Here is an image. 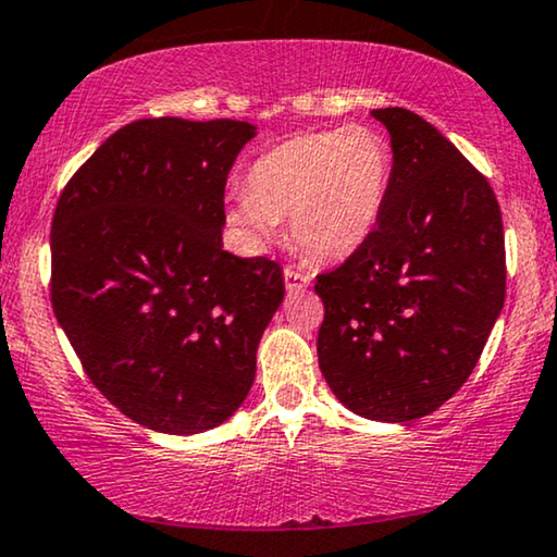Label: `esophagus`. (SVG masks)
I'll use <instances>...</instances> for the list:
<instances>
[{
    "instance_id": "34e87169",
    "label": "esophagus",
    "mask_w": 557,
    "mask_h": 557,
    "mask_svg": "<svg viewBox=\"0 0 557 557\" xmlns=\"http://www.w3.org/2000/svg\"><path fill=\"white\" fill-rule=\"evenodd\" d=\"M310 285V275L308 272L297 270V268H285V287L289 293H297V289H305Z\"/></svg>"
}]
</instances>
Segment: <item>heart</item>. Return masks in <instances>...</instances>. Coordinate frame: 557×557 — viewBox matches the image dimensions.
I'll return each mask as SVG.
<instances>
[{
  "mask_svg": "<svg viewBox=\"0 0 557 557\" xmlns=\"http://www.w3.org/2000/svg\"><path fill=\"white\" fill-rule=\"evenodd\" d=\"M391 189V148L379 131L305 133L260 156L230 219L255 242L272 239L289 216L295 245L320 262H341L371 239Z\"/></svg>",
  "mask_w": 557,
  "mask_h": 557,
  "instance_id": "b5f03b06",
  "label": "heart"
}]
</instances>
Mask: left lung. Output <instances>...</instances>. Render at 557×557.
Segmentation results:
<instances>
[{"instance_id":"1","label":"left lung","mask_w":557,"mask_h":557,"mask_svg":"<svg viewBox=\"0 0 557 557\" xmlns=\"http://www.w3.org/2000/svg\"><path fill=\"white\" fill-rule=\"evenodd\" d=\"M371 115L391 136V189L371 239L318 275V363L346 409L398 424L474 371L505 302V232L487 178L432 123Z\"/></svg>"}]
</instances>
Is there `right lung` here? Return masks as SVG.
I'll use <instances>...</instances> for the list:
<instances>
[{"mask_svg":"<svg viewBox=\"0 0 557 557\" xmlns=\"http://www.w3.org/2000/svg\"><path fill=\"white\" fill-rule=\"evenodd\" d=\"M245 121L144 119L75 171L52 216V310L115 409L163 434L224 424L245 401L285 280L222 247Z\"/></svg>","mask_w":557,"mask_h":557,"instance_id":"add662e5","label":"right lung"}]
</instances>
